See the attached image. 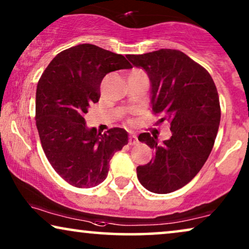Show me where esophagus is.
<instances>
[{"label":"esophagus","instance_id":"34e87169","mask_svg":"<svg viewBox=\"0 0 249 249\" xmlns=\"http://www.w3.org/2000/svg\"><path fill=\"white\" fill-rule=\"evenodd\" d=\"M138 142V139H137V136H136L135 134H130V136H129V145H136Z\"/></svg>","mask_w":249,"mask_h":249}]
</instances>
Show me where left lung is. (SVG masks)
Segmentation results:
<instances>
[{
	"mask_svg": "<svg viewBox=\"0 0 249 249\" xmlns=\"http://www.w3.org/2000/svg\"><path fill=\"white\" fill-rule=\"evenodd\" d=\"M132 66L147 72L153 112L168 121L172 136L142 132L139 142L154 149L151 162L137 166L139 182L149 192L168 194L192 181L203 168L215 142L221 110L211 74L181 51L162 49L127 55Z\"/></svg>",
	"mask_w": 249,
	"mask_h": 249,
	"instance_id": "left-lung-1",
	"label": "left lung"
}]
</instances>
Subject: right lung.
Listing matches in <instances>:
<instances>
[{
    "label": "right lung",
    "mask_w": 249,
    "mask_h": 249,
    "mask_svg": "<svg viewBox=\"0 0 249 249\" xmlns=\"http://www.w3.org/2000/svg\"><path fill=\"white\" fill-rule=\"evenodd\" d=\"M130 68L121 54L79 44L57 54L40 77L36 127L51 165L70 185L90 188L104 181L112 156L128 144L124 129L97 134L95 128H87L84 117L100 100L107 73Z\"/></svg>",
    "instance_id": "add662e5"
}]
</instances>
